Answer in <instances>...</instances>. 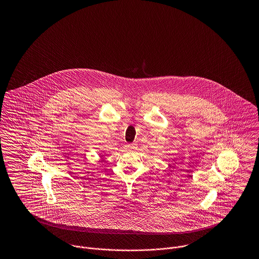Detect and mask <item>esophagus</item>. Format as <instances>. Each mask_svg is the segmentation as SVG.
Instances as JSON below:
<instances>
[{
  "mask_svg": "<svg viewBox=\"0 0 259 259\" xmlns=\"http://www.w3.org/2000/svg\"><path fill=\"white\" fill-rule=\"evenodd\" d=\"M127 148H128V149H135L137 148V146H136L135 144H131V145H128Z\"/></svg>",
  "mask_w": 259,
  "mask_h": 259,
  "instance_id": "obj_1",
  "label": "esophagus"
}]
</instances>
